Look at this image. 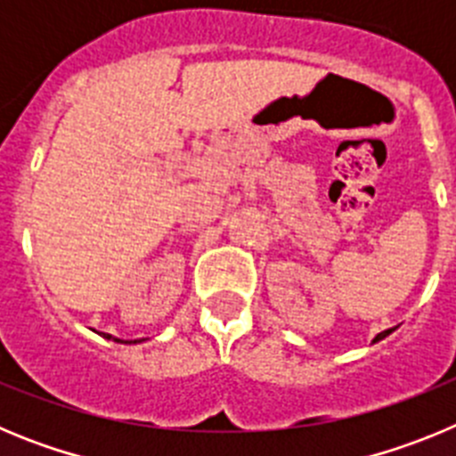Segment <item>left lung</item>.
Listing matches in <instances>:
<instances>
[{"mask_svg": "<svg viewBox=\"0 0 456 456\" xmlns=\"http://www.w3.org/2000/svg\"><path fill=\"white\" fill-rule=\"evenodd\" d=\"M388 333H390V331H384V333H379V336H377V338H374V340H381V338H384V336H388Z\"/></svg>", "mask_w": 456, "mask_h": 456, "instance_id": "8db88e82", "label": "left lung"}]
</instances>
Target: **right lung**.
Here are the masks:
<instances>
[{"mask_svg":"<svg viewBox=\"0 0 456 456\" xmlns=\"http://www.w3.org/2000/svg\"><path fill=\"white\" fill-rule=\"evenodd\" d=\"M102 336H104V338H107V340H116V342H120V340H118V338H114V336H109V333H102Z\"/></svg>","mask_w":456,"mask_h":456,"instance_id":"right-lung-1","label":"right lung"}]
</instances>
